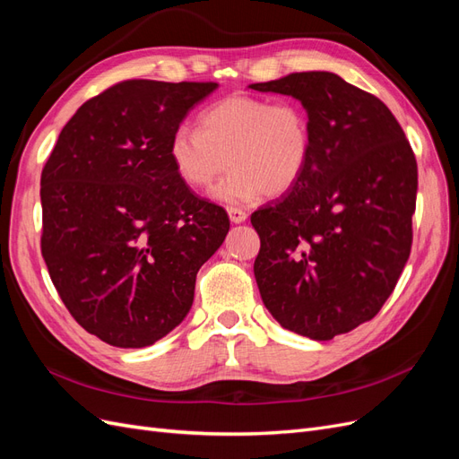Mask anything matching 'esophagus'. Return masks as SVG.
<instances>
[{
    "label": "esophagus",
    "mask_w": 459,
    "mask_h": 459,
    "mask_svg": "<svg viewBox=\"0 0 459 459\" xmlns=\"http://www.w3.org/2000/svg\"><path fill=\"white\" fill-rule=\"evenodd\" d=\"M228 214L233 224H241V221H245L248 216L243 208H238V206H228Z\"/></svg>",
    "instance_id": "obj_1"
}]
</instances>
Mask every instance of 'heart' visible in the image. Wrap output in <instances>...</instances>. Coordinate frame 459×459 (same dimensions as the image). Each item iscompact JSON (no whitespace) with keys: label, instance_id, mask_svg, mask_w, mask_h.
Listing matches in <instances>:
<instances>
[{"label":"heart","instance_id":"heart-1","mask_svg":"<svg viewBox=\"0 0 459 459\" xmlns=\"http://www.w3.org/2000/svg\"><path fill=\"white\" fill-rule=\"evenodd\" d=\"M201 130L179 124L169 142L174 172L191 189H204L233 169L212 195L228 204L280 197L293 187L312 155L310 117L297 101L230 95L204 108Z\"/></svg>","mask_w":459,"mask_h":459}]
</instances>
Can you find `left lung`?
<instances>
[{
	"label": "left lung",
	"instance_id": "left-lung-1",
	"mask_svg": "<svg viewBox=\"0 0 459 459\" xmlns=\"http://www.w3.org/2000/svg\"><path fill=\"white\" fill-rule=\"evenodd\" d=\"M293 95L312 124V155L287 195L260 206L255 277L281 327L329 341L369 322L411 251L418 162L377 97L333 73L253 84Z\"/></svg>",
	"mask_w": 459,
	"mask_h": 459
}]
</instances>
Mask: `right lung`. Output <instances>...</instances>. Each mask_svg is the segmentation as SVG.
I'll use <instances>...</instances> for the list:
<instances>
[{
    "label": "right lung",
    "mask_w": 459,
    "mask_h": 459,
    "mask_svg": "<svg viewBox=\"0 0 459 459\" xmlns=\"http://www.w3.org/2000/svg\"><path fill=\"white\" fill-rule=\"evenodd\" d=\"M216 82L124 80L66 122L41 170V256L91 335L142 349L182 324L230 218L174 172L172 132Z\"/></svg>",
    "instance_id": "obj_1"
}]
</instances>
